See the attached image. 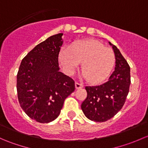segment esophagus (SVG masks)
I'll return each mask as SVG.
<instances>
[{"label": "esophagus", "instance_id": "esophagus-1", "mask_svg": "<svg viewBox=\"0 0 148 148\" xmlns=\"http://www.w3.org/2000/svg\"><path fill=\"white\" fill-rule=\"evenodd\" d=\"M84 86V85L82 84H80L79 82H75V87L76 89H81V88H82Z\"/></svg>", "mask_w": 148, "mask_h": 148}]
</instances>
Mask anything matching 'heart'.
Listing matches in <instances>:
<instances>
[{"instance_id": "1", "label": "heart", "mask_w": 148, "mask_h": 148, "mask_svg": "<svg viewBox=\"0 0 148 148\" xmlns=\"http://www.w3.org/2000/svg\"><path fill=\"white\" fill-rule=\"evenodd\" d=\"M114 52L95 40L77 41L69 48H62L59 61L66 74H72L82 62V76L92 83L108 77L114 64Z\"/></svg>"}]
</instances>
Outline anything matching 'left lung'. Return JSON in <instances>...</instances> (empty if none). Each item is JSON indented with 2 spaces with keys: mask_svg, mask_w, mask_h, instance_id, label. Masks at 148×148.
<instances>
[{
  "mask_svg": "<svg viewBox=\"0 0 148 148\" xmlns=\"http://www.w3.org/2000/svg\"><path fill=\"white\" fill-rule=\"evenodd\" d=\"M115 56L114 71L105 82L96 86H86V99L81 108L89 120L105 122L114 117L122 109L129 92L130 68L120 50L109 42Z\"/></svg>",
  "mask_w": 148,
  "mask_h": 148,
  "instance_id": "8db88e82",
  "label": "left lung"
}]
</instances>
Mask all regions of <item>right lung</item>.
Here are the masks:
<instances>
[{"instance_id":"right-lung-1","label":"right lung","mask_w":148,"mask_h":148,"mask_svg":"<svg viewBox=\"0 0 148 148\" xmlns=\"http://www.w3.org/2000/svg\"><path fill=\"white\" fill-rule=\"evenodd\" d=\"M63 34L51 36L36 46L23 58L18 71L21 107L30 118L40 123L57 118L65 99L75 89L74 80L59 71Z\"/></svg>"}]
</instances>
